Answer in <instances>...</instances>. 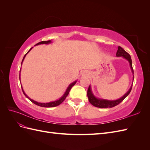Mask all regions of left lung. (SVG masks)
Wrapping results in <instances>:
<instances>
[{"mask_svg": "<svg viewBox=\"0 0 150 150\" xmlns=\"http://www.w3.org/2000/svg\"><path fill=\"white\" fill-rule=\"evenodd\" d=\"M116 56L117 57H122L123 58L126 59L128 61L129 63V66L131 68V72H132L133 74V66H132V61H131V58L129 54L126 52L125 50L122 49L121 47L118 46L117 47V51L116 52ZM134 79V76L133 77V81ZM132 86H131L129 89L128 91V92L125 93L123 96L120 99H117L116 100H108V99H100L98 98L93 94L91 88V86L89 85V88L88 89L87 95L88 97V99L89 103L93 105L95 107L97 108H112L114 107L117 104H119L121 102L124 100V99L128 96V94L130 93L131 89H132Z\"/></svg>", "mask_w": 150, "mask_h": 150, "instance_id": "1", "label": "left lung"}]
</instances>
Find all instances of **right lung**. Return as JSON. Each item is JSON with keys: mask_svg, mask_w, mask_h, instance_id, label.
<instances>
[{"mask_svg": "<svg viewBox=\"0 0 150 150\" xmlns=\"http://www.w3.org/2000/svg\"><path fill=\"white\" fill-rule=\"evenodd\" d=\"M51 42H52V41H51V40H47V41H41V42H39V43H38V44H36L35 45V46H38V45H40V44H50V43H51ZM32 49H33V47L30 48V49H29V51L25 54V56H24V57H23V59H22V61L21 65H22V62H23V61H24V59L25 57L26 56L27 54H28L30 52V50H31ZM21 70H20V72H21ZM20 75H21V74H20ZM20 75H19V79H20V82H21V76H20ZM76 82H77V81H74L73 83H71V84L69 85V86H68L67 88L66 89L64 94L62 95L61 98H60L59 99H57V100H56V101H51V102H49V103H39V102H37V101H35L33 100V99H30L29 96H27V94L25 93L24 91L23 90V88H22V84H21V88H22V91H23V93H24V94L25 96V97H26L27 98H28L31 102H33V103H34L35 104H36V105H38V106H39L45 107V108H52V107H55V106H58V105H59L60 104H61L63 101H64L65 100V99H66V97L67 96L68 94H69V91H70V90H71V88L76 83Z\"/></svg>", "mask_w": 150, "mask_h": 150, "instance_id": "right-lung-1", "label": "right lung"}]
</instances>
